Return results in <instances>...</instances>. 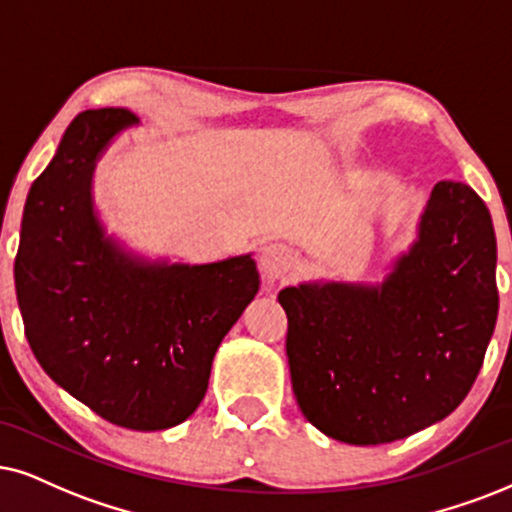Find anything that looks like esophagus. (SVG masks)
Wrapping results in <instances>:
<instances>
[{
	"label": "esophagus",
	"mask_w": 512,
	"mask_h": 512,
	"mask_svg": "<svg viewBox=\"0 0 512 512\" xmlns=\"http://www.w3.org/2000/svg\"><path fill=\"white\" fill-rule=\"evenodd\" d=\"M295 264L297 255L293 248H288V245L283 243H269L260 255V269L264 278H269V281H278V278L290 274Z\"/></svg>",
	"instance_id": "34e87169"
}]
</instances>
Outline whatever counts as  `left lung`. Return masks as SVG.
Segmentation results:
<instances>
[{"label":"left lung","mask_w":512,"mask_h":512,"mask_svg":"<svg viewBox=\"0 0 512 512\" xmlns=\"http://www.w3.org/2000/svg\"><path fill=\"white\" fill-rule=\"evenodd\" d=\"M278 302L293 392L314 428L357 446L430 428L470 392L496 326L487 205L468 184L437 181L383 283H300Z\"/></svg>","instance_id":"left-lung-1"}]
</instances>
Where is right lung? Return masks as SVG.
<instances>
[{
    "label": "right lung",
    "instance_id": "add662e5",
    "mask_svg": "<svg viewBox=\"0 0 512 512\" xmlns=\"http://www.w3.org/2000/svg\"><path fill=\"white\" fill-rule=\"evenodd\" d=\"M84 111L32 181L14 264L25 338L56 385L108 423L167 430L205 397L219 342L260 290L252 255L170 264L125 250L96 215V160L137 125Z\"/></svg>",
    "mask_w": 512,
    "mask_h": 512
}]
</instances>
